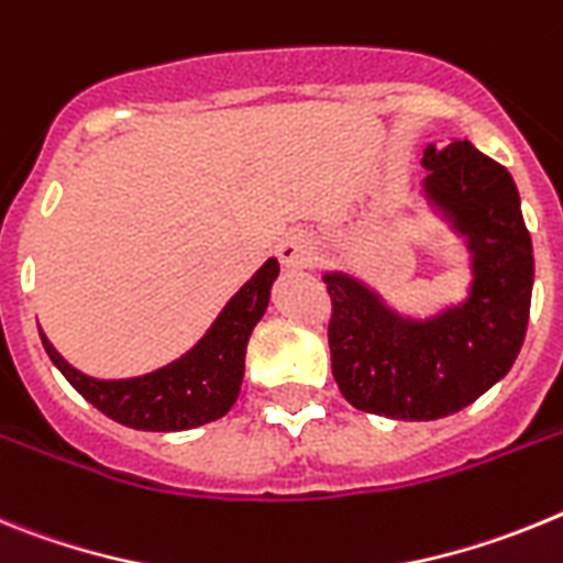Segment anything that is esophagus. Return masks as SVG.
<instances>
[{
  "mask_svg": "<svg viewBox=\"0 0 563 563\" xmlns=\"http://www.w3.org/2000/svg\"><path fill=\"white\" fill-rule=\"evenodd\" d=\"M277 257H280V263L286 268H309L311 261H314L311 238L302 229H291L277 243Z\"/></svg>",
  "mask_w": 563,
  "mask_h": 563,
  "instance_id": "obj_1",
  "label": "esophagus"
}]
</instances>
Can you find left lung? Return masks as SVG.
Listing matches in <instances>:
<instances>
[{"instance_id": "8db88e82", "label": "left lung", "mask_w": 563, "mask_h": 563, "mask_svg": "<svg viewBox=\"0 0 563 563\" xmlns=\"http://www.w3.org/2000/svg\"><path fill=\"white\" fill-rule=\"evenodd\" d=\"M419 198L462 238L467 286L424 314L397 309L351 272H325L331 371L342 397L376 417L430 422L505 379L527 334L532 241L516 180L471 141L428 146ZM405 214L417 218L413 209Z\"/></svg>"}]
</instances>
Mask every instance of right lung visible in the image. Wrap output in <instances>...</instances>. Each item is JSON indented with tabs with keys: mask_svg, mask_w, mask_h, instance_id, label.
I'll use <instances>...</instances> for the list:
<instances>
[{
	"mask_svg": "<svg viewBox=\"0 0 563 563\" xmlns=\"http://www.w3.org/2000/svg\"><path fill=\"white\" fill-rule=\"evenodd\" d=\"M280 275L277 257H268L227 300L192 349L173 363L139 376L101 379L73 368L38 329L42 345L67 383L90 405L115 422L135 430H189L227 417L238 402L246 374V345L254 325L268 309V297Z\"/></svg>",
	"mask_w": 563,
	"mask_h": 563,
	"instance_id": "add662e5",
	"label": "right lung"
}]
</instances>
